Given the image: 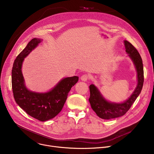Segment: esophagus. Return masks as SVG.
<instances>
[{
  "label": "esophagus",
  "instance_id": "34e87169",
  "mask_svg": "<svg viewBox=\"0 0 154 154\" xmlns=\"http://www.w3.org/2000/svg\"><path fill=\"white\" fill-rule=\"evenodd\" d=\"M88 79H89V75L88 74H83L81 77V80L84 82L87 81L88 80Z\"/></svg>",
  "mask_w": 154,
  "mask_h": 154
}]
</instances>
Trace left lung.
Segmentation results:
<instances>
[{
  "label": "left lung",
  "instance_id": "left-lung-1",
  "mask_svg": "<svg viewBox=\"0 0 154 154\" xmlns=\"http://www.w3.org/2000/svg\"><path fill=\"white\" fill-rule=\"evenodd\" d=\"M124 45L126 52L135 66L137 72L138 84L130 97L124 102L119 103L107 101L94 85L92 84L90 86V97L89 101L91 106L97 115L103 119H110L124 115L135 101L143 88L144 71L141 57L137 49L130 42L125 40Z\"/></svg>",
  "mask_w": 154,
  "mask_h": 154
}]
</instances>
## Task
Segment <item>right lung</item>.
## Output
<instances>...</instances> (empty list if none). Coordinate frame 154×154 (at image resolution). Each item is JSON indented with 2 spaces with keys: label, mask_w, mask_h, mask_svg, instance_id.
Wrapping results in <instances>:
<instances>
[{
  "label": "right lung",
  "mask_w": 154,
  "mask_h": 154,
  "mask_svg": "<svg viewBox=\"0 0 154 154\" xmlns=\"http://www.w3.org/2000/svg\"><path fill=\"white\" fill-rule=\"evenodd\" d=\"M41 39H32L15 59L11 72L14 98L17 105L30 116L46 121L55 117L62 109L71 88L78 82L79 77L63 79L52 90L45 93L32 92L24 83L21 68L24 58L40 43Z\"/></svg>",
  "instance_id": "right-lung-1"
}]
</instances>
